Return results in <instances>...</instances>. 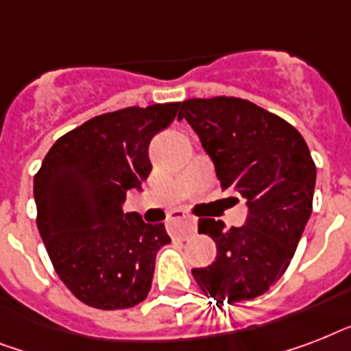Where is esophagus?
I'll use <instances>...</instances> for the list:
<instances>
[{"label":"esophagus","instance_id":"34e87169","mask_svg":"<svg viewBox=\"0 0 351 351\" xmlns=\"http://www.w3.org/2000/svg\"><path fill=\"white\" fill-rule=\"evenodd\" d=\"M169 226L171 233L178 237V239H187V237H191L197 231V220L189 217L182 209H176V211L169 215Z\"/></svg>","mask_w":351,"mask_h":351}]
</instances>
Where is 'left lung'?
Here are the masks:
<instances>
[{
    "label": "left lung",
    "instance_id": "8db88e82",
    "mask_svg": "<svg viewBox=\"0 0 351 351\" xmlns=\"http://www.w3.org/2000/svg\"><path fill=\"white\" fill-rule=\"evenodd\" d=\"M178 118L198 134L222 189H234L247 206L240 228L198 220L217 258L193 277L217 304L255 299L288 269L310 219L317 176L310 149L288 121L242 98H191Z\"/></svg>",
    "mask_w": 351,
    "mask_h": 351
}]
</instances>
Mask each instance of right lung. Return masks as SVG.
<instances>
[{"label":"right lung","instance_id":"1","mask_svg":"<svg viewBox=\"0 0 351 351\" xmlns=\"http://www.w3.org/2000/svg\"><path fill=\"white\" fill-rule=\"evenodd\" d=\"M180 109L175 104L106 112L58 138L34 176L47 253L76 299L98 310H125L147 297L154 261L171 239L165 226L123 213L129 189L153 169L149 143Z\"/></svg>","mask_w":351,"mask_h":351}]
</instances>
